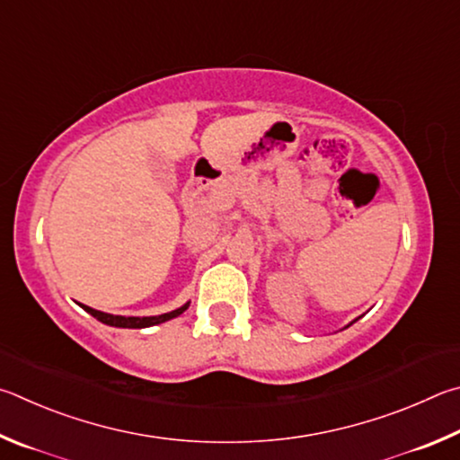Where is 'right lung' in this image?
<instances>
[{
	"label": "right lung",
	"mask_w": 460,
	"mask_h": 460,
	"mask_svg": "<svg viewBox=\"0 0 460 460\" xmlns=\"http://www.w3.org/2000/svg\"><path fill=\"white\" fill-rule=\"evenodd\" d=\"M188 307H190V303L183 305V307H180V309H175L172 313H164V315H157V317H120V315H109V313L96 311V309H91V307H86V305H83V309L91 313L93 317L99 319L101 323H107V325H112V327H128V329H141V327L159 325V323H164V321H169V319H173L177 315H181V313Z\"/></svg>",
	"instance_id": "add662e5"
}]
</instances>
